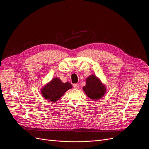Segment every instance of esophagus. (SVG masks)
<instances>
[{
  "instance_id": "34e87169",
  "label": "esophagus",
  "mask_w": 149,
  "mask_h": 149,
  "mask_svg": "<svg viewBox=\"0 0 149 149\" xmlns=\"http://www.w3.org/2000/svg\"><path fill=\"white\" fill-rule=\"evenodd\" d=\"M73 87H74V88H75V89H78L79 85H78V84H73Z\"/></svg>"
}]
</instances>
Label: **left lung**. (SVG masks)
Masks as SVG:
<instances>
[{
	"instance_id": "obj_1",
	"label": "left lung",
	"mask_w": 149,
	"mask_h": 149,
	"mask_svg": "<svg viewBox=\"0 0 149 149\" xmlns=\"http://www.w3.org/2000/svg\"><path fill=\"white\" fill-rule=\"evenodd\" d=\"M86 85L83 87L86 94L91 100H99L106 92V87L96 76L91 75L86 78Z\"/></svg>"
}]
</instances>
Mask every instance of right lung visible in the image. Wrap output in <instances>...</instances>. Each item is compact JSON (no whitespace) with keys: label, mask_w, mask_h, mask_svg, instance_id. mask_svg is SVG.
<instances>
[{"label":"right lung","mask_w":149,"mask_h":149,"mask_svg":"<svg viewBox=\"0 0 149 149\" xmlns=\"http://www.w3.org/2000/svg\"><path fill=\"white\" fill-rule=\"evenodd\" d=\"M72 88L71 83H63L60 78L53 79L42 89V96L51 102H56L63 95L64 93Z\"/></svg>","instance_id":"add662e5"}]
</instances>
